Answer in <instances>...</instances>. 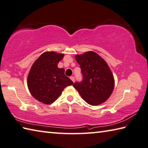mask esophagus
Wrapping results in <instances>:
<instances>
[{
  "label": "esophagus",
  "instance_id": "1",
  "mask_svg": "<svg viewBox=\"0 0 148 148\" xmlns=\"http://www.w3.org/2000/svg\"><path fill=\"white\" fill-rule=\"evenodd\" d=\"M70 78H71V79L72 81H73V82H74V81H75V78H74V76H71Z\"/></svg>",
  "mask_w": 148,
  "mask_h": 148
}]
</instances>
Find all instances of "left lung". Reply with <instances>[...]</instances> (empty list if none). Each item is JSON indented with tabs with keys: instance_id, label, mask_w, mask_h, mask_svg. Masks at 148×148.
<instances>
[{
	"instance_id": "8db88e82",
	"label": "left lung",
	"mask_w": 148,
	"mask_h": 148,
	"mask_svg": "<svg viewBox=\"0 0 148 148\" xmlns=\"http://www.w3.org/2000/svg\"><path fill=\"white\" fill-rule=\"evenodd\" d=\"M76 60L80 65L83 81L73 86L88 104L98 106L106 102L112 94L114 79L106 62L93 51L76 55Z\"/></svg>"
}]
</instances>
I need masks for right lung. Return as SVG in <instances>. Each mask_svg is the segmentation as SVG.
<instances>
[{"label": "right lung", "instance_id": "1", "mask_svg": "<svg viewBox=\"0 0 148 148\" xmlns=\"http://www.w3.org/2000/svg\"><path fill=\"white\" fill-rule=\"evenodd\" d=\"M64 55L54 51L43 53L34 63L27 77L30 93L38 101L45 104L54 102L65 87L73 82L64 74L58 64Z\"/></svg>", "mask_w": 148, "mask_h": 148}]
</instances>
